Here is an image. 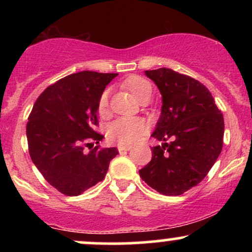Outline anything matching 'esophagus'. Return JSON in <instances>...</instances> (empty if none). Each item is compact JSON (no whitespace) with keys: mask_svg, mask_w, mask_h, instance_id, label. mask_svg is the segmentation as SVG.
<instances>
[{"mask_svg":"<svg viewBox=\"0 0 252 252\" xmlns=\"http://www.w3.org/2000/svg\"><path fill=\"white\" fill-rule=\"evenodd\" d=\"M131 149L130 146H118V152L123 153V152H128V150Z\"/></svg>","mask_w":252,"mask_h":252,"instance_id":"obj_1","label":"esophagus"}]
</instances>
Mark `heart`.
<instances>
[{
	"label": "heart",
	"instance_id": "1",
	"mask_svg": "<svg viewBox=\"0 0 252 252\" xmlns=\"http://www.w3.org/2000/svg\"><path fill=\"white\" fill-rule=\"evenodd\" d=\"M124 86L131 92L138 102H142L144 98L152 94V85L148 80L138 76L129 77L124 82ZM109 92L104 91L98 102V111L100 115L108 112ZM148 130V126L142 118L137 117H122L114 121L108 128V137L111 142L120 146H131L137 142Z\"/></svg>",
	"mask_w": 252,
	"mask_h": 252
}]
</instances>
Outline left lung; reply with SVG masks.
<instances>
[{"label": "left lung", "mask_w": 252, "mask_h": 252, "mask_svg": "<svg viewBox=\"0 0 252 252\" xmlns=\"http://www.w3.org/2000/svg\"><path fill=\"white\" fill-rule=\"evenodd\" d=\"M144 74L162 97L152 136L163 143L153 147L152 160L138 173L161 194L180 195L196 186L218 158L224 118L211 92L198 80L164 67Z\"/></svg>", "instance_id": "8db88e82"}]
</instances>
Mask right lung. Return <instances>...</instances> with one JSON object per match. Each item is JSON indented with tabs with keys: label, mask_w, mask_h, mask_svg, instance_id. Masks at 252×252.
I'll return each mask as SVG.
<instances>
[{
	"label": "right lung",
	"mask_w": 252,
	"mask_h": 252,
	"mask_svg": "<svg viewBox=\"0 0 252 252\" xmlns=\"http://www.w3.org/2000/svg\"><path fill=\"white\" fill-rule=\"evenodd\" d=\"M117 73L83 71L58 80L40 94L28 118L27 141L33 163L54 189L79 195L105 178L115 147L84 152L99 143L94 131L98 102Z\"/></svg>",
	"instance_id": "right-lung-1"
}]
</instances>
